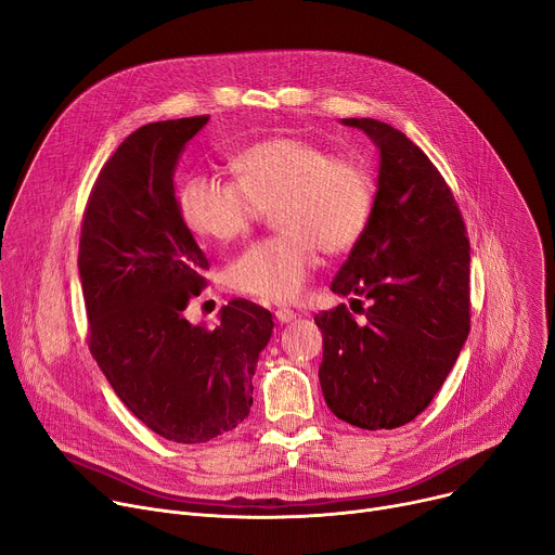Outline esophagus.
Wrapping results in <instances>:
<instances>
[{
    "instance_id": "1",
    "label": "esophagus",
    "mask_w": 555,
    "mask_h": 555,
    "mask_svg": "<svg viewBox=\"0 0 555 555\" xmlns=\"http://www.w3.org/2000/svg\"><path fill=\"white\" fill-rule=\"evenodd\" d=\"M274 317H276L279 323H289V321L297 319V312L289 310V308H279V310H274Z\"/></svg>"
}]
</instances>
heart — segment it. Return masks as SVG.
<instances>
[{"label": "heart", "instance_id": "obj_1", "mask_svg": "<svg viewBox=\"0 0 555 555\" xmlns=\"http://www.w3.org/2000/svg\"><path fill=\"white\" fill-rule=\"evenodd\" d=\"M234 178L209 171L184 176L178 209L188 228L209 241L230 243L272 206L276 236L263 238L225 268L232 289L258 301L289 304L325 254L350 251L375 209L371 169L301 135L258 140L232 158Z\"/></svg>", "mask_w": 555, "mask_h": 555}]
</instances>
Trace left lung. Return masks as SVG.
<instances>
[{
	"instance_id": "8db88e82",
	"label": "left lung",
	"mask_w": 555,
	"mask_h": 555,
	"mask_svg": "<svg viewBox=\"0 0 555 555\" xmlns=\"http://www.w3.org/2000/svg\"><path fill=\"white\" fill-rule=\"evenodd\" d=\"M344 125L375 140L382 165L373 218L332 292L373 306L363 321L344 304L314 317L319 382L339 420L388 430L424 413L460 357L470 330V245L451 188L413 140L373 118Z\"/></svg>"
}]
</instances>
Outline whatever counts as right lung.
<instances>
[{
    "mask_svg": "<svg viewBox=\"0 0 555 555\" xmlns=\"http://www.w3.org/2000/svg\"><path fill=\"white\" fill-rule=\"evenodd\" d=\"M207 120L144 125L118 146L93 182L78 254L93 359L127 409L178 444L225 435L249 415L274 327L247 299L223 306L214 330L182 314L209 263L180 216L173 169Z\"/></svg>",
    "mask_w": 555,
    "mask_h": 555,
    "instance_id": "add662e5",
    "label": "right lung"
}]
</instances>
